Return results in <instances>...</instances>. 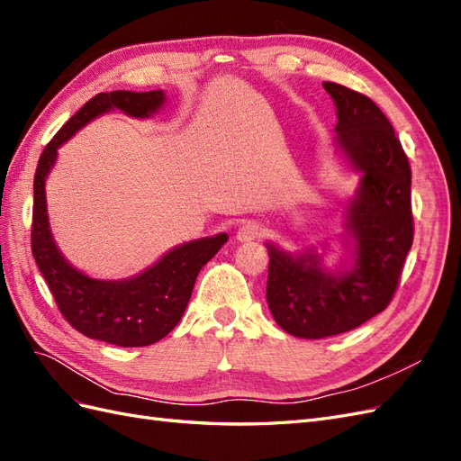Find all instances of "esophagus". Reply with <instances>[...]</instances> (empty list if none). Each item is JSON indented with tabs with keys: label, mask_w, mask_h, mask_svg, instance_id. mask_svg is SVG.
<instances>
[{
	"label": "esophagus",
	"mask_w": 461,
	"mask_h": 461,
	"mask_svg": "<svg viewBox=\"0 0 461 461\" xmlns=\"http://www.w3.org/2000/svg\"><path fill=\"white\" fill-rule=\"evenodd\" d=\"M263 230L265 229H263L259 221H246V222H242V227L239 229V232H236V239H239L240 242L256 240L263 234Z\"/></svg>",
	"instance_id": "1"
}]
</instances>
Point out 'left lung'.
Here are the masks:
<instances>
[{"instance_id":"8db88e82","label":"left lung","mask_w":461,"mask_h":461,"mask_svg":"<svg viewBox=\"0 0 461 461\" xmlns=\"http://www.w3.org/2000/svg\"><path fill=\"white\" fill-rule=\"evenodd\" d=\"M323 88L337 105V144L364 176L348 209L352 271L329 273L312 252L294 258L267 244L269 310L300 339L334 337L386 310L413 244L411 167L393 124L371 97L337 82Z\"/></svg>"}]
</instances>
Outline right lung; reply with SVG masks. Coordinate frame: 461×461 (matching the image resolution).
I'll return each mask as SVG.
<instances>
[{
    "label": "right lung",
    "mask_w": 461,
    "mask_h": 461,
    "mask_svg": "<svg viewBox=\"0 0 461 461\" xmlns=\"http://www.w3.org/2000/svg\"><path fill=\"white\" fill-rule=\"evenodd\" d=\"M163 100L161 90H117L94 95L51 138L34 175L31 248L55 303L67 323L80 334L122 348L149 346L176 327L200 269L227 242V234L178 246L129 281H95L71 267L55 246L48 225L44 185L58 158V148L88 121L109 109H121L131 117H149Z\"/></svg>",
    "instance_id": "obj_1"
}]
</instances>
